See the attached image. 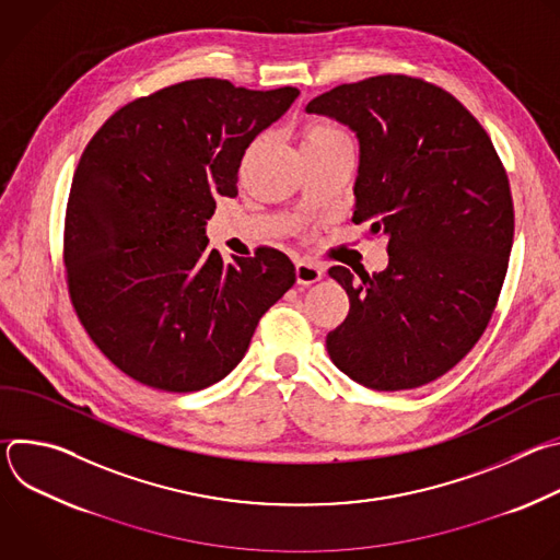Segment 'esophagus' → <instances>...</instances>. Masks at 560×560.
I'll return each mask as SVG.
<instances>
[{
  "instance_id": "obj_1",
  "label": "esophagus",
  "mask_w": 560,
  "mask_h": 560,
  "mask_svg": "<svg viewBox=\"0 0 560 560\" xmlns=\"http://www.w3.org/2000/svg\"><path fill=\"white\" fill-rule=\"evenodd\" d=\"M294 275H296V283L299 285H312V283H316L318 279L324 277V270L318 268L316 264H312V261H296Z\"/></svg>"
}]
</instances>
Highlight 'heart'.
Instances as JSON below:
<instances>
[{"instance_id": "heart-1", "label": "heart", "mask_w": 560, "mask_h": 560, "mask_svg": "<svg viewBox=\"0 0 560 560\" xmlns=\"http://www.w3.org/2000/svg\"><path fill=\"white\" fill-rule=\"evenodd\" d=\"M332 145H350L343 130L324 119H312L301 130V152L305 150H324Z\"/></svg>"}]
</instances>
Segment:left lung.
<instances>
[{
  "label": "left lung",
  "mask_w": 560,
  "mask_h": 560,
  "mask_svg": "<svg viewBox=\"0 0 560 560\" xmlns=\"http://www.w3.org/2000/svg\"><path fill=\"white\" fill-rule=\"evenodd\" d=\"M359 139L354 223L387 236V268L328 275L350 296L326 339L352 381L396 392L452 370L486 332L508 272L514 206L492 139L450 93L378 74L314 97Z\"/></svg>",
  "instance_id": "1"
}]
</instances>
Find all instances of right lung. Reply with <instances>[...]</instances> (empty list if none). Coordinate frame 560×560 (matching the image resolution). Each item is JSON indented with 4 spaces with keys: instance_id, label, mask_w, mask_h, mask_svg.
I'll use <instances>...</instances> for the list:
<instances>
[{
    "instance_id": "1",
    "label": "right lung",
    "mask_w": 560,
    "mask_h": 560,
    "mask_svg": "<svg viewBox=\"0 0 560 560\" xmlns=\"http://www.w3.org/2000/svg\"><path fill=\"white\" fill-rule=\"evenodd\" d=\"M299 97L190 79L119 108L72 177L63 264L79 322L130 378L197 392L244 359L259 318L296 281L259 248L208 250L217 197L236 195L246 148Z\"/></svg>"
}]
</instances>
